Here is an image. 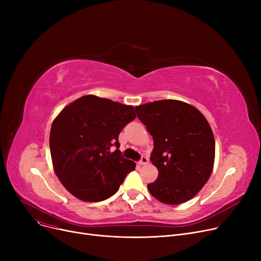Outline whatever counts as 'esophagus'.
I'll list each match as a JSON object with an SVG mask.
<instances>
[{
    "label": "esophagus",
    "instance_id": "obj_1",
    "mask_svg": "<svg viewBox=\"0 0 261 261\" xmlns=\"http://www.w3.org/2000/svg\"><path fill=\"white\" fill-rule=\"evenodd\" d=\"M148 163H149V160L146 156H142L141 161L139 162L140 165H146V164H148Z\"/></svg>",
    "mask_w": 261,
    "mask_h": 261
}]
</instances>
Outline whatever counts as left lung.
<instances>
[{
  "mask_svg": "<svg viewBox=\"0 0 261 261\" xmlns=\"http://www.w3.org/2000/svg\"><path fill=\"white\" fill-rule=\"evenodd\" d=\"M152 135L151 163L158 179L147 187L164 204H182L198 195L214 169L215 139L207 119L197 108L175 99L135 107Z\"/></svg>",
  "mask_w": 261,
  "mask_h": 261,
  "instance_id": "1",
  "label": "left lung"
}]
</instances>
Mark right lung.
<instances>
[{"instance_id":"1","label":"right lung","mask_w":261,"mask_h":261,"mask_svg":"<svg viewBox=\"0 0 261 261\" xmlns=\"http://www.w3.org/2000/svg\"><path fill=\"white\" fill-rule=\"evenodd\" d=\"M136 117L133 106L86 95L62 109L51 123L53 168L64 188L85 202L113 196L135 163L123 159L118 135Z\"/></svg>"}]
</instances>
